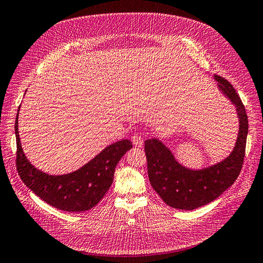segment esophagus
Segmentation results:
<instances>
[{
  "label": "esophagus",
  "instance_id": "1",
  "mask_svg": "<svg viewBox=\"0 0 263 263\" xmlns=\"http://www.w3.org/2000/svg\"><path fill=\"white\" fill-rule=\"evenodd\" d=\"M132 141H133V145L135 147H142V145H144V138H142L138 134L134 135V136L132 137Z\"/></svg>",
  "mask_w": 263,
  "mask_h": 263
}]
</instances>
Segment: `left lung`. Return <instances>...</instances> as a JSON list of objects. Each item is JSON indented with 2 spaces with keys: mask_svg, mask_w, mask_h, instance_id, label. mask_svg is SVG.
<instances>
[{
  "mask_svg": "<svg viewBox=\"0 0 263 263\" xmlns=\"http://www.w3.org/2000/svg\"><path fill=\"white\" fill-rule=\"evenodd\" d=\"M214 78L221 92L236 105L239 116V134L228 158L208 169L190 170L177 162L161 141L155 138L145 141L150 184L164 203L174 209L192 211L211 203L233 184L242 168L248 135L246 108L230 82L220 76Z\"/></svg>",
  "mask_w": 263,
  "mask_h": 263,
  "instance_id": "obj_1",
  "label": "left lung"
}]
</instances>
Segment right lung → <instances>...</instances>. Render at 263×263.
<instances>
[{"label": "right lung", "instance_id": "obj_1", "mask_svg": "<svg viewBox=\"0 0 263 263\" xmlns=\"http://www.w3.org/2000/svg\"><path fill=\"white\" fill-rule=\"evenodd\" d=\"M17 124L18 114L15 121L16 169L22 181L43 201L61 211L84 212L94 208L112 185L118 161L133 148L130 140H119L106 147L81 169L65 176H49L37 170L27 160L21 146Z\"/></svg>", "mask_w": 263, "mask_h": 263}]
</instances>
